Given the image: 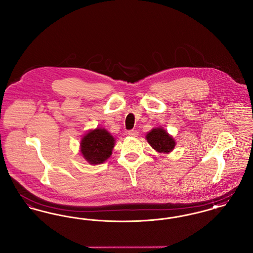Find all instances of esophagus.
Returning a JSON list of instances; mask_svg holds the SVG:
<instances>
[{
  "instance_id": "34e87169",
  "label": "esophagus",
  "mask_w": 253,
  "mask_h": 253,
  "mask_svg": "<svg viewBox=\"0 0 253 253\" xmlns=\"http://www.w3.org/2000/svg\"><path fill=\"white\" fill-rule=\"evenodd\" d=\"M128 134H129L130 136H133V137H135V136H137L138 132H137L136 130H130V131L128 132Z\"/></svg>"
}]
</instances>
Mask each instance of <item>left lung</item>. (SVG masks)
<instances>
[{
	"instance_id": "8db88e82",
	"label": "left lung",
	"mask_w": 253,
	"mask_h": 253,
	"mask_svg": "<svg viewBox=\"0 0 253 253\" xmlns=\"http://www.w3.org/2000/svg\"><path fill=\"white\" fill-rule=\"evenodd\" d=\"M146 138L150 145L157 152L161 154H168L172 151L175 146L174 139L162 128L153 129L151 132L147 133Z\"/></svg>"
}]
</instances>
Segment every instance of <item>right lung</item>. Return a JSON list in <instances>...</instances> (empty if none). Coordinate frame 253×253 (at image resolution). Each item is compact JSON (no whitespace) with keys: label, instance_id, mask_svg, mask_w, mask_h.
<instances>
[{"label":"right lung","instance_id":"obj_1","mask_svg":"<svg viewBox=\"0 0 253 253\" xmlns=\"http://www.w3.org/2000/svg\"><path fill=\"white\" fill-rule=\"evenodd\" d=\"M115 145L114 137L105 129L88 132L82 140V154L90 164L103 163L110 157Z\"/></svg>","mask_w":253,"mask_h":253}]
</instances>
